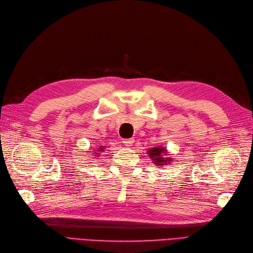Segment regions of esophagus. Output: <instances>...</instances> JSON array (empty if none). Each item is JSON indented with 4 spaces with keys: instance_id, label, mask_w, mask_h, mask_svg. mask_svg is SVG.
I'll return each instance as SVG.
<instances>
[{
    "instance_id": "obj_1",
    "label": "esophagus",
    "mask_w": 253,
    "mask_h": 253,
    "mask_svg": "<svg viewBox=\"0 0 253 253\" xmlns=\"http://www.w3.org/2000/svg\"><path fill=\"white\" fill-rule=\"evenodd\" d=\"M133 142H135V140H133L132 138H129V139H124V140H123V143L125 144L126 147H131L132 144H133Z\"/></svg>"
}]
</instances>
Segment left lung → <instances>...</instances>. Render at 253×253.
Here are the masks:
<instances>
[{"instance_id": "left-lung-1", "label": "left lung", "mask_w": 253, "mask_h": 253, "mask_svg": "<svg viewBox=\"0 0 253 253\" xmlns=\"http://www.w3.org/2000/svg\"><path fill=\"white\" fill-rule=\"evenodd\" d=\"M166 150L165 149H163V148H152V149H150V151H149V155L150 157L152 158V160L154 161V162H157V164L158 165H164L165 163L164 162H166V161H168L169 159H164V158H162V153L163 152H165Z\"/></svg>"}]
</instances>
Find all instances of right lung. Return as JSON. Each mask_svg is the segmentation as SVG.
<instances>
[{
  "label": "right lung",
  "mask_w": 253,
  "mask_h": 253,
  "mask_svg": "<svg viewBox=\"0 0 253 253\" xmlns=\"http://www.w3.org/2000/svg\"><path fill=\"white\" fill-rule=\"evenodd\" d=\"M99 150H102V147H100V148H99Z\"/></svg>",
  "instance_id": "obj_1"
}]
</instances>
